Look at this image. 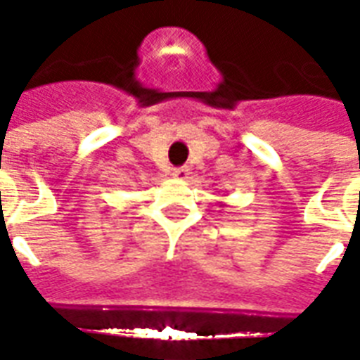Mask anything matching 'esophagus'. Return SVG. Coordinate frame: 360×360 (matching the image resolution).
<instances>
[{
    "instance_id": "34e87169",
    "label": "esophagus",
    "mask_w": 360,
    "mask_h": 360,
    "mask_svg": "<svg viewBox=\"0 0 360 360\" xmlns=\"http://www.w3.org/2000/svg\"><path fill=\"white\" fill-rule=\"evenodd\" d=\"M188 167H177V169H173V177L175 179H181V181H185L188 177Z\"/></svg>"
}]
</instances>
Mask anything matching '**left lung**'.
<instances>
[{"label":"left lung","mask_w":360,"mask_h":360,"mask_svg":"<svg viewBox=\"0 0 360 360\" xmlns=\"http://www.w3.org/2000/svg\"><path fill=\"white\" fill-rule=\"evenodd\" d=\"M221 206H224V204H221Z\"/></svg>","instance_id":"1"}]
</instances>
